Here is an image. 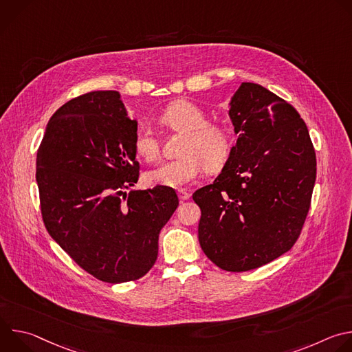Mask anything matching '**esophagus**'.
I'll use <instances>...</instances> for the list:
<instances>
[{"label": "esophagus", "mask_w": 352, "mask_h": 352, "mask_svg": "<svg viewBox=\"0 0 352 352\" xmlns=\"http://www.w3.org/2000/svg\"><path fill=\"white\" fill-rule=\"evenodd\" d=\"M178 197L181 199V200H188L189 197H190V193L188 192V190H185V189H178Z\"/></svg>", "instance_id": "34e87169"}]
</instances>
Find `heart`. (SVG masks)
Here are the masks:
<instances>
[{"instance_id": "b5f03b06", "label": "heart", "mask_w": 352, "mask_h": 352, "mask_svg": "<svg viewBox=\"0 0 352 352\" xmlns=\"http://www.w3.org/2000/svg\"><path fill=\"white\" fill-rule=\"evenodd\" d=\"M162 125L185 133L181 157L164 162L144 173L143 179L148 186L179 188L204 173L220 171L232 152V132L223 122H209L208 114L192 102L178 100L171 103L159 117ZM138 156L153 162L160 155V142L152 128L142 125L133 139Z\"/></svg>"}]
</instances>
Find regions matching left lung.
<instances>
[{
    "instance_id": "obj_1",
    "label": "left lung",
    "mask_w": 352,
    "mask_h": 352,
    "mask_svg": "<svg viewBox=\"0 0 352 352\" xmlns=\"http://www.w3.org/2000/svg\"><path fill=\"white\" fill-rule=\"evenodd\" d=\"M228 116L238 135L213 184L192 197L199 243L227 272L258 269L292 248L311 208L316 155L299 113L266 87L242 82Z\"/></svg>"
}]
</instances>
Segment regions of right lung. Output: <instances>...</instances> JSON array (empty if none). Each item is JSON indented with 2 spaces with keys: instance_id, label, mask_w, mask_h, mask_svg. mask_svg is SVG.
<instances>
[{
  "instance_id": "right-lung-1",
  "label": "right lung",
  "mask_w": 352,
  "mask_h": 352,
  "mask_svg": "<svg viewBox=\"0 0 352 352\" xmlns=\"http://www.w3.org/2000/svg\"><path fill=\"white\" fill-rule=\"evenodd\" d=\"M136 131L118 91H90L50 118L36 157L48 234L78 266L111 284L153 267L159 234L178 208L173 188L124 192L139 178Z\"/></svg>"
}]
</instances>
